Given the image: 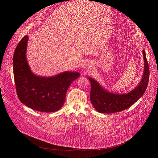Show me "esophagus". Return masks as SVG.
Returning a JSON list of instances; mask_svg holds the SVG:
<instances>
[{"label":"esophagus","mask_w":158,"mask_h":158,"mask_svg":"<svg viewBox=\"0 0 158 158\" xmlns=\"http://www.w3.org/2000/svg\"><path fill=\"white\" fill-rule=\"evenodd\" d=\"M85 69L87 72H91L94 69V64L91 62H88L85 64Z\"/></svg>","instance_id":"obj_1"}]
</instances>
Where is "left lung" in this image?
I'll return each instance as SVG.
<instances>
[{
  "instance_id": "1",
  "label": "left lung",
  "mask_w": 158,
  "mask_h": 158,
  "mask_svg": "<svg viewBox=\"0 0 158 158\" xmlns=\"http://www.w3.org/2000/svg\"><path fill=\"white\" fill-rule=\"evenodd\" d=\"M144 60V71L138 86L127 94H118L104 89L98 82L89 77L91 82L90 101L99 113H113L125 110L142 97L147 89L149 79V68L145 50L142 51Z\"/></svg>"
}]
</instances>
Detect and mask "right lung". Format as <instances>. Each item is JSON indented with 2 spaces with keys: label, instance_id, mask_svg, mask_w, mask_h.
I'll return each mask as SVG.
<instances>
[{
  "label": "right lung",
  "instance_id": "obj_1",
  "mask_svg": "<svg viewBox=\"0 0 158 158\" xmlns=\"http://www.w3.org/2000/svg\"><path fill=\"white\" fill-rule=\"evenodd\" d=\"M28 36L16 46L13 55V73L16 93L22 103L38 111H57L63 106L66 94L80 73L66 71L54 76H38L28 64L26 52Z\"/></svg>",
  "mask_w": 158,
  "mask_h": 158
}]
</instances>
